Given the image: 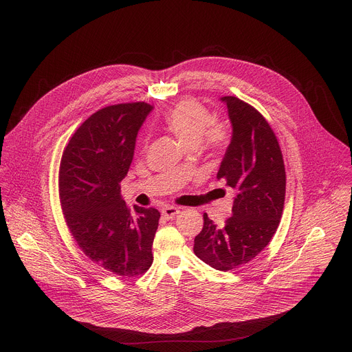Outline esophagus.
I'll return each instance as SVG.
<instances>
[{"label": "esophagus", "instance_id": "34e87169", "mask_svg": "<svg viewBox=\"0 0 352 352\" xmlns=\"http://www.w3.org/2000/svg\"><path fill=\"white\" fill-rule=\"evenodd\" d=\"M177 214H179V209L178 208H174V206H166V208H163L162 209V216L164 217V219H173L174 216H177Z\"/></svg>", "mask_w": 352, "mask_h": 352}]
</instances>
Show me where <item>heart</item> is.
Segmentation results:
<instances>
[{
	"label": "heart",
	"mask_w": 352,
	"mask_h": 352,
	"mask_svg": "<svg viewBox=\"0 0 352 352\" xmlns=\"http://www.w3.org/2000/svg\"><path fill=\"white\" fill-rule=\"evenodd\" d=\"M210 111L195 100H182L170 109L164 116V125L178 136L188 147L197 146L200 142L210 147H220L227 140V132L219 125H212ZM178 166L177 168H179Z\"/></svg>",
	"instance_id": "heart-1"
}]
</instances>
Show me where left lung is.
<instances>
[{"mask_svg":"<svg viewBox=\"0 0 352 352\" xmlns=\"http://www.w3.org/2000/svg\"><path fill=\"white\" fill-rule=\"evenodd\" d=\"M220 100L227 106L232 135L217 179L235 193L232 214L217 227L205 213L193 252L213 269L227 272L256 258L273 238L284 208L285 168L263 116L238 97Z\"/></svg>","mask_w":352,"mask_h":352,"instance_id":"left-lung-1","label":"left lung"}]
</instances>
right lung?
<instances>
[{
  "label": "right lung",
  "instance_id": "right-lung-1",
  "mask_svg": "<svg viewBox=\"0 0 352 352\" xmlns=\"http://www.w3.org/2000/svg\"><path fill=\"white\" fill-rule=\"evenodd\" d=\"M152 110L140 102L98 110L74 133L60 166L61 208L72 236L90 261L122 277L139 276L153 263L160 213L139 206L132 212L120 186Z\"/></svg>",
  "mask_w": 352,
  "mask_h": 352
}]
</instances>
